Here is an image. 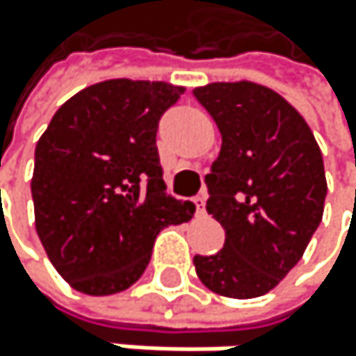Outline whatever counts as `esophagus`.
I'll list each match as a JSON object with an SVG mask.
<instances>
[{
  "label": "esophagus",
  "mask_w": 356,
  "mask_h": 356,
  "mask_svg": "<svg viewBox=\"0 0 356 356\" xmlns=\"http://www.w3.org/2000/svg\"><path fill=\"white\" fill-rule=\"evenodd\" d=\"M194 207H196V216L204 213V196H194Z\"/></svg>",
  "instance_id": "1"
}]
</instances>
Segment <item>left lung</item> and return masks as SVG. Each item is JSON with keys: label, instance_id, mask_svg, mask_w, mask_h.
Masks as SVG:
<instances>
[{"label": "left lung", "instance_id": "1", "mask_svg": "<svg viewBox=\"0 0 356 356\" xmlns=\"http://www.w3.org/2000/svg\"><path fill=\"white\" fill-rule=\"evenodd\" d=\"M222 134L204 177L207 211L222 224L224 248L194 256L209 291L252 299L269 293L316 232L327 196L321 147L305 119L269 87L250 81L194 89Z\"/></svg>", "mask_w": 356, "mask_h": 356}]
</instances>
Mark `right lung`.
Listing matches in <instances>:
<instances>
[{
    "label": "right lung",
    "mask_w": 356,
    "mask_h": 356,
    "mask_svg": "<svg viewBox=\"0 0 356 356\" xmlns=\"http://www.w3.org/2000/svg\"><path fill=\"white\" fill-rule=\"evenodd\" d=\"M184 87L113 79L72 95L35 145V230L57 273L85 295H115L143 275L158 232L194 216L166 194L160 117Z\"/></svg>",
    "instance_id": "1"
}]
</instances>
